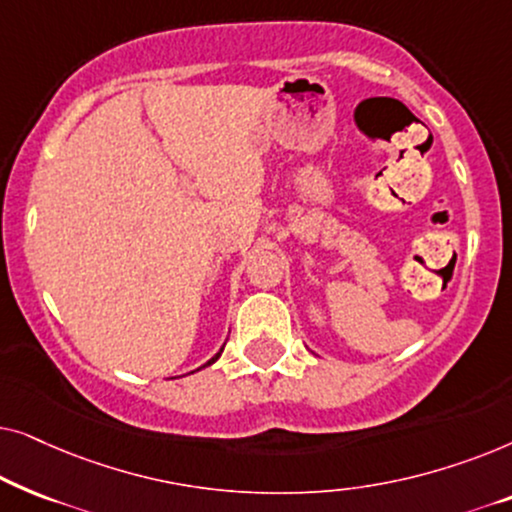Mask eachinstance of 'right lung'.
I'll use <instances>...</instances> for the list:
<instances>
[{
  "mask_svg": "<svg viewBox=\"0 0 512 512\" xmlns=\"http://www.w3.org/2000/svg\"><path fill=\"white\" fill-rule=\"evenodd\" d=\"M221 352H223V347L219 349V352H216V354L212 356V359H209V361L205 363V366H200V368H207V366H212V363H214V361H216V359H219V356H221ZM200 368H198V370H200Z\"/></svg>",
  "mask_w": 512,
  "mask_h": 512,
  "instance_id": "right-lung-1",
  "label": "right lung"
}]
</instances>
